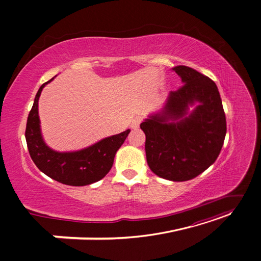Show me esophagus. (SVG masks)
<instances>
[{"label": "esophagus", "mask_w": 261, "mask_h": 261, "mask_svg": "<svg viewBox=\"0 0 261 261\" xmlns=\"http://www.w3.org/2000/svg\"><path fill=\"white\" fill-rule=\"evenodd\" d=\"M141 121H143V117H141V116H136V117L134 118V120L132 121L130 127H132V128H137L138 126H139V124L141 123Z\"/></svg>", "instance_id": "1"}]
</instances>
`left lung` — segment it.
I'll use <instances>...</instances> for the list:
<instances>
[{
	"label": "left lung",
	"mask_w": 261,
	"mask_h": 261,
	"mask_svg": "<svg viewBox=\"0 0 261 261\" xmlns=\"http://www.w3.org/2000/svg\"><path fill=\"white\" fill-rule=\"evenodd\" d=\"M173 70L184 85L171 91L164 111L141 123L140 128L146 135L150 170L162 178L184 181L215 163L224 143L226 120L215 82L188 66ZM195 101L200 105L186 117L188 106ZM169 119L178 122L169 123Z\"/></svg>",
	"instance_id": "1"
}]
</instances>
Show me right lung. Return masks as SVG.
Here are the masks:
<instances>
[{
    "mask_svg": "<svg viewBox=\"0 0 261 261\" xmlns=\"http://www.w3.org/2000/svg\"><path fill=\"white\" fill-rule=\"evenodd\" d=\"M53 80V78H52ZM44 83L39 88L26 125V141L31 159L45 175L70 186H85L103 178L111 170L115 153L130 129L102 139L88 148L74 152L54 151L44 144L38 115V100Z\"/></svg>",
    "mask_w": 261,
    "mask_h": 261,
    "instance_id": "add662e5",
    "label": "right lung"
}]
</instances>
